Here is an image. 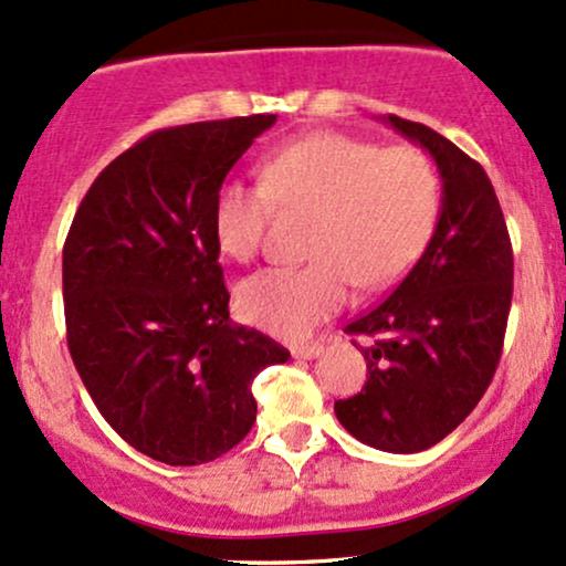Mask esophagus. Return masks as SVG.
<instances>
[{
	"label": "esophagus",
	"mask_w": 566,
	"mask_h": 566,
	"mask_svg": "<svg viewBox=\"0 0 566 566\" xmlns=\"http://www.w3.org/2000/svg\"><path fill=\"white\" fill-rule=\"evenodd\" d=\"M324 354V345L321 343H310V345H302V348L294 350L296 358H318Z\"/></svg>",
	"instance_id": "esophagus-1"
}]
</instances>
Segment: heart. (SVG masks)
Instances as JSON below:
<instances>
[{
	"label": "heart",
	"instance_id": "1",
	"mask_svg": "<svg viewBox=\"0 0 566 566\" xmlns=\"http://www.w3.org/2000/svg\"><path fill=\"white\" fill-rule=\"evenodd\" d=\"M275 208L313 212L302 266H270L237 289L248 324L285 339L307 337L358 289L397 283L423 253L440 216V178L418 148H380L318 132L277 148L261 184L229 178L212 202L223 256H256Z\"/></svg>",
	"mask_w": 566,
	"mask_h": 566
}]
</instances>
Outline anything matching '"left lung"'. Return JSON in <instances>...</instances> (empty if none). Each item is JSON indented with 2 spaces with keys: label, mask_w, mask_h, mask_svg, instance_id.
Wrapping results in <instances>:
<instances>
[{
  "label": "left lung",
  "mask_w": 566,
  "mask_h": 566,
  "mask_svg": "<svg viewBox=\"0 0 566 566\" xmlns=\"http://www.w3.org/2000/svg\"><path fill=\"white\" fill-rule=\"evenodd\" d=\"M421 145L442 180V205L427 251L378 307L345 326L361 334L367 382L334 412L356 440L386 453L437 446L475 410L500 364L513 248L489 175L429 126L386 115Z\"/></svg>",
  "instance_id": "8db88e82"
}]
</instances>
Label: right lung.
I'll return each instance as SVG.
<instances>
[{"mask_svg":"<svg viewBox=\"0 0 566 566\" xmlns=\"http://www.w3.org/2000/svg\"><path fill=\"white\" fill-rule=\"evenodd\" d=\"M277 115L199 120L139 139L83 197L64 242L72 361L102 418L139 453L193 467L256 421L251 382L289 350L234 326L212 202Z\"/></svg>","mask_w":566,"mask_h":566,"instance_id":"add662e5","label":"right lung"}]
</instances>
